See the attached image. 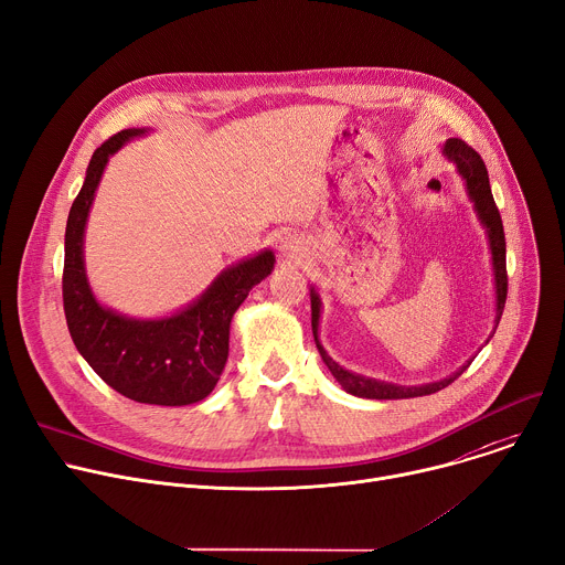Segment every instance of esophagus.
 Listing matches in <instances>:
<instances>
[{"instance_id":"1","label":"esophagus","mask_w":565,"mask_h":565,"mask_svg":"<svg viewBox=\"0 0 565 565\" xmlns=\"http://www.w3.org/2000/svg\"><path fill=\"white\" fill-rule=\"evenodd\" d=\"M279 249H281V256H284V259H288V262H299L301 256L306 254L303 243H301L297 236H290V234L281 238Z\"/></svg>"}]
</instances>
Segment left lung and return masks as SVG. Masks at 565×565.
I'll return each mask as SVG.
<instances>
[{
	"mask_svg": "<svg viewBox=\"0 0 565 565\" xmlns=\"http://www.w3.org/2000/svg\"><path fill=\"white\" fill-rule=\"evenodd\" d=\"M441 152H444V158L448 162L455 164L459 178L465 180L467 195L473 202L476 216H478L480 225L484 227V234H487V241H489L491 266H493V286H495V320L493 322L498 327V322L502 318V311H504V299H507V259H504L507 247H504V230H502L500 212L495 207L493 193H491V186H489V173H487V167H484V162H482L478 152L469 143H465L457 137L446 139ZM320 316H322V299H320L316 286H311V327H313V338H316L318 351L322 355L324 365L333 374V379L342 385L344 392H349L353 396L383 401V398H415V396L435 394V392L448 387L455 379H459L461 372H465L473 361V358H471L467 365H461L450 376H446L441 381H435V383H426V385H396V383L361 376V374L349 372L342 365H338L333 358L327 353V349L322 347L320 335H318L320 333ZM495 327H493V333H495Z\"/></svg>",
	"mask_w": 565,
	"mask_h": 565,
	"instance_id": "8db88e82",
	"label": "left lung"
}]
</instances>
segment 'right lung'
I'll list each match as a JSON object with an SVG mask.
<instances>
[{
	"label": "right lung",
	"mask_w": 565,
	"mask_h": 565,
	"mask_svg": "<svg viewBox=\"0 0 565 565\" xmlns=\"http://www.w3.org/2000/svg\"><path fill=\"white\" fill-rule=\"evenodd\" d=\"M148 128H128L100 143L85 171L65 230L63 303L72 340L87 365L137 403L191 405L216 387L230 353V324L247 292L275 268L264 249L225 268L198 299L167 318H128L100 303L87 281L85 225L108 160Z\"/></svg>",
	"instance_id": "add662e5"
}]
</instances>
